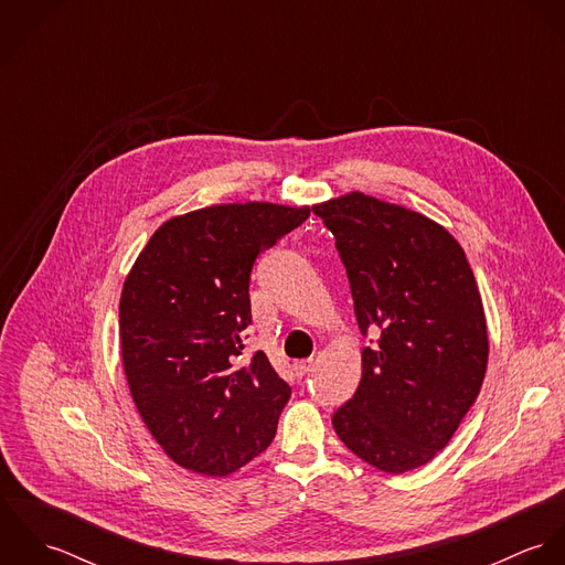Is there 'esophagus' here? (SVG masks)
Listing matches in <instances>:
<instances>
[{
  "mask_svg": "<svg viewBox=\"0 0 565 565\" xmlns=\"http://www.w3.org/2000/svg\"><path fill=\"white\" fill-rule=\"evenodd\" d=\"M311 367H313V361H311V359H305V361H296V363H294V372H296L298 379L307 376V374L311 372Z\"/></svg>",
  "mask_w": 565,
  "mask_h": 565,
  "instance_id": "34e87169",
  "label": "esophagus"
}]
</instances>
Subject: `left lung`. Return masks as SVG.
Returning a JSON list of instances; mask_svg holds the SVG:
<instances>
[{"instance_id": "left-lung-1", "label": "left lung", "mask_w": 565, "mask_h": 565, "mask_svg": "<svg viewBox=\"0 0 565 565\" xmlns=\"http://www.w3.org/2000/svg\"><path fill=\"white\" fill-rule=\"evenodd\" d=\"M345 265L372 345L339 439L387 475L426 466L477 401L487 370L483 300L463 247L437 222L352 191L313 206Z\"/></svg>"}]
</instances>
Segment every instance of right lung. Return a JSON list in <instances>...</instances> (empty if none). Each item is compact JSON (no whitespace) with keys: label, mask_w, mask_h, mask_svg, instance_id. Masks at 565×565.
<instances>
[{"label":"right lung","mask_w":565,"mask_h":565,"mask_svg":"<svg viewBox=\"0 0 565 565\" xmlns=\"http://www.w3.org/2000/svg\"><path fill=\"white\" fill-rule=\"evenodd\" d=\"M309 206L215 204L171 217L141 249L119 300L126 381L164 455L228 477L274 439L291 387L256 352L249 274L258 254L309 217Z\"/></svg>","instance_id":"right-lung-1"}]
</instances>
